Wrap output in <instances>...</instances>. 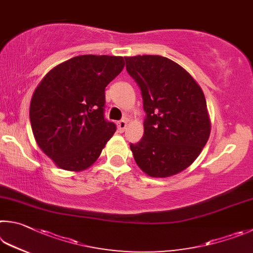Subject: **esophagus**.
<instances>
[{"label":"esophagus","instance_id":"34e87169","mask_svg":"<svg viewBox=\"0 0 253 253\" xmlns=\"http://www.w3.org/2000/svg\"><path fill=\"white\" fill-rule=\"evenodd\" d=\"M126 120H121V121H119L117 124H118V129L119 131H124L126 129Z\"/></svg>","mask_w":253,"mask_h":253}]
</instances>
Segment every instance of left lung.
Returning a JSON list of instances; mask_svg holds the SVG:
<instances>
[{
	"label": "left lung",
	"mask_w": 253,
	"mask_h": 253,
	"mask_svg": "<svg viewBox=\"0 0 253 253\" xmlns=\"http://www.w3.org/2000/svg\"><path fill=\"white\" fill-rule=\"evenodd\" d=\"M126 62L145 112L142 139L130 143L136 165L153 178L179 173L192 165L209 139L205 94L191 75L168 57L138 55Z\"/></svg>",
	"instance_id": "obj_1"
}]
</instances>
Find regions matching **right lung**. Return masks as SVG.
I'll use <instances>...</instances> for the list:
<instances>
[{
	"label": "right lung",
	"mask_w": 253,
	"mask_h": 253,
	"mask_svg": "<svg viewBox=\"0 0 253 253\" xmlns=\"http://www.w3.org/2000/svg\"><path fill=\"white\" fill-rule=\"evenodd\" d=\"M123 66L122 56L79 55L53 68L35 88L30 105L34 138L61 169L85 170L117 131L104 118L105 87Z\"/></svg>",
	"instance_id": "obj_1"
}]
</instances>
